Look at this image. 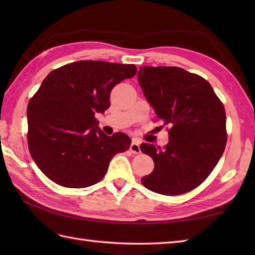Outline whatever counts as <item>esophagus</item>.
<instances>
[{
	"mask_svg": "<svg viewBox=\"0 0 255 255\" xmlns=\"http://www.w3.org/2000/svg\"><path fill=\"white\" fill-rule=\"evenodd\" d=\"M130 151L134 154L140 153V143L138 140H136V139L132 140V142L130 144Z\"/></svg>",
	"mask_w": 255,
	"mask_h": 255,
	"instance_id": "esophagus-1",
	"label": "esophagus"
}]
</instances>
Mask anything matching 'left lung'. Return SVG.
<instances>
[{
	"mask_svg": "<svg viewBox=\"0 0 255 255\" xmlns=\"http://www.w3.org/2000/svg\"><path fill=\"white\" fill-rule=\"evenodd\" d=\"M138 81L155 118L171 127L169 143L162 149L140 145L154 162L142 185L162 195L192 191L208 177L225 151L224 104L207 81L182 68L144 66Z\"/></svg>",
	"mask_w": 255,
	"mask_h": 255,
	"instance_id": "1",
	"label": "left lung"
}]
</instances>
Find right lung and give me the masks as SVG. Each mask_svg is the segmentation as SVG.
I'll use <instances>...</instances> for the list:
<instances>
[{
  "instance_id": "1",
  "label": "right lung",
  "mask_w": 255,
  "mask_h": 255,
  "mask_svg": "<svg viewBox=\"0 0 255 255\" xmlns=\"http://www.w3.org/2000/svg\"><path fill=\"white\" fill-rule=\"evenodd\" d=\"M137 73L134 64L82 60L53 70L27 106L32 160L58 185L83 188L105 176L112 158L125 152L126 133L107 136L96 113L111 106L113 88Z\"/></svg>"
}]
</instances>
